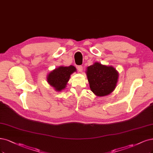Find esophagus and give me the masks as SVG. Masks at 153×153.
I'll use <instances>...</instances> for the list:
<instances>
[{
  "label": "esophagus",
  "instance_id": "esophagus-1",
  "mask_svg": "<svg viewBox=\"0 0 153 153\" xmlns=\"http://www.w3.org/2000/svg\"><path fill=\"white\" fill-rule=\"evenodd\" d=\"M77 69L78 70L80 71V72H82V70H83V66H77Z\"/></svg>",
  "mask_w": 153,
  "mask_h": 153
}]
</instances>
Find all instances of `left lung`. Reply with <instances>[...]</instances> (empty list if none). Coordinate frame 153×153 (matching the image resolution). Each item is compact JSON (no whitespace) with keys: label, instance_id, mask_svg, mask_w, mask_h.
Segmentation results:
<instances>
[{"label":"left lung","instance_id":"left-lung-1","mask_svg":"<svg viewBox=\"0 0 153 153\" xmlns=\"http://www.w3.org/2000/svg\"><path fill=\"white\" fill-rule=\"evenodd\" d=\"M87 75L91 91L97 96H105L111 93L118 78V73L113 67L99 62L87 67Z\"/></svg>","mask_w":153,"mask_h":153}]
</instances>
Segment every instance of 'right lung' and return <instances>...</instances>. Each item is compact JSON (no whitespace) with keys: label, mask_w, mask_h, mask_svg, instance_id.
Masks as SVG:
<instances>
[{"label":"right lung","mask_w":153,"mask_h":153,"mask_svg":"<svg viewBox=\"0 0 153 153\" xmlns=\"http://www.w3.org/2000/svg\"><path fill=\"white\" fill-rule=\"evenodd\" d=\"M75 71L76 68L71 65L68 67L60 66L49 73L47 76V82L55 88L56 91H60L66 87L70 75Z\"/></svg>","instance_id":"1"}]
</instances>
